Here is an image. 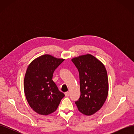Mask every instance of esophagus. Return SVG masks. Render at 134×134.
Listing matches in <instances>:
<instances>
[{
	"mask_svg": "<svg viewBox=\"0 0 134 134\" xmlns=\"http://www.w3.org/2000/svg\"><path fill=\"white\" fill-rule=\"evenodd\" d=\"M65 96H66V97L69 96V92H65Z\"/></svg>",
	"mask_w": 134,
	"mask_h": 134,
	"instance_id": "esophagus-1",
	"label": "esophagus"
}]
</instances>
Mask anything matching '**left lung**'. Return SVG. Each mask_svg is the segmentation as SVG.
Masks as SVG:
<instances>
[{
  "label": "left lung",
  "mask_w": 134,
  "mask_h": 134,
  "mask_svg": "<svg viewBox=\"0 0 134 134\" xmlns=\"http://www.w3.org/2000/svg\"><path fill=\"white\" fill-rule=\"evenodd\" d=\"M79 72L80 96L75 102L83 114L90 116L99 110L108 93L107 72L103 63L91 54L71 59Z\"/></svg>",
  "instance_id": "8db88e82"
}]
</instances>
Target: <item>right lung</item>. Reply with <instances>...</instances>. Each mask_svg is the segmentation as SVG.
<instances>
[{"instance_id": "1", "label": "right lung", "mask_w": 134, "mask_h": 134, "mask_svg": "<svg viewBox=\"0 0 134 134\" xmlns=\"http://www.w3.org/2000/svg\"><path fill=\"white\" fill-rule=\"evenodd\" d=\"M64 60L43 55L32 61L27 69L23 84L25 94L31 108L40 115L55 112L65 96L52 79L55 70Z\"/></svg>"}]
</instances>
